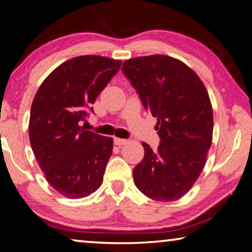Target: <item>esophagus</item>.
<instances>
[{"instance_id": "esophagus-1", "label": "esophagus", "mask_w": 252, "mask_h": 252, "mask_svg": "<svg viewBox=\"0 0 252 252\" xmlns=\"http://www.w3.org/2000/svg\"><path fill=\"white\" fill-rule=\"evenodd\" d=\"M127 143L126 139H122V138H114V144L118 145V146H122Z\"/></svg>"}]
</instances>
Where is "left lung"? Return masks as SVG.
<instances>
[{"label":"left lung","instance_id":"obj_1","mask_svg":"<svg viewBox=\"0 0 252 252\" xmlns=\"http://www.w3.org/2000/svg\"><path fill=\"white\" fill-rule=\"evenodd\" d=\"M122 70L145 109L158 119L160 136L157 151L143 143L134 184L152 200H178L196 182L211 146L214 114L208 91L193 69L169 56L126 60Z\"/></svg>","mask_w":252,"mask_h":252}]
</instances>
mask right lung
Instances as JSON below:
<instances>
[{
  "label": "right lung",
  "mask_w": 252,
  "mask_h": 252,
  "mask_svg": "<svg viewBox=\"0 0 252 252\" xmlns=\"http://www.w3.org/2000/svg\"><path fill=\"white\" fill-rule=\"evenodd\" d=\"M121 67V60L80 56L63 63L43 81L31 108L30 140L48 183L68 198L100 187L113 139L81 122Z\"/></svg>",
  "instance_id": "1"
}]
</instances>
